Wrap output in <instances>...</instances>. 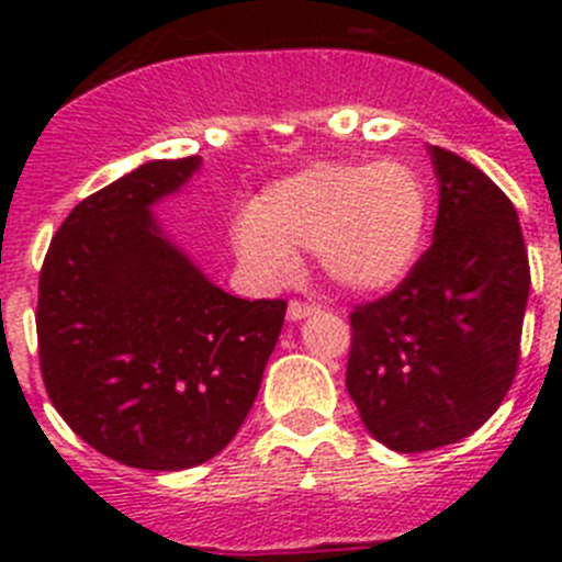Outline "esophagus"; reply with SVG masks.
Here are the masks:
<instances>
[{"label": "esophagus", "instance_id": "34e87169", "mask_svg": "<svg viewBox=\"0 0 562 562\" xmlns=\"http://www.w3.org/2000/svg\"><path fill=\"white\" fill-rule=\"evenodd\" d=\"M315 313L313 304H304V302H291L288 304V321L296 323V321H304V317H310Z\"/></svg>", "mask_w": 562, "mask_h": 562}]
</instances>
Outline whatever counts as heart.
Segmentation results:
<instances>
[{
  "instance_id": "obj_1",
  "label": "heart",
  "mask_w": 562,
  "mask_h": 562,
  "mask_svg": "<svg viewBox=\"0 0 562 562\" xmlns=\"http://www.w3.org/2000/svg\"><path fill=\"white\" fill-rule=\"evenodd\" d=\"M427 217V184L407 162H321L271 184L236 223L234 245L269 282L296 274V252H315L331 285L381 293L411 274Z\"/></svg>"
}]
</instances>
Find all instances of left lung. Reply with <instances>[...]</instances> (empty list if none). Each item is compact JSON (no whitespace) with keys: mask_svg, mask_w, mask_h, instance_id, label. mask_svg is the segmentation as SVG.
Returning <instances> with one entry per match:
<instances>
[{"mask_svg":"<svg viewBox=\"0 0 562 562\" xmlns=\"http://www.w3.org/2000/svg\"><path fill=\"white\" fill-rule=\"evenodd\" d=\"M432 247L389 296L356 307L348 394L367 432L418 454L473 435L519 361L530 266L514 203L440 146Z\"/></svg>","mask_w":562,"mask_h":562,"instance_id":"8db88e82","label":"left lung"}]
</instances>
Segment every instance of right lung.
Listing matches in <instances>:
<instances>
[{
	"label": "right lung",
	"mask_w": 562,
	"mask_h": 562,
	"mask_svg": "<svg viewBox=\"0 0 562 562\" xmlns=\"http://www.w3.org/2000/svg\"><path fill=\"white\" fill-rule=\"evenodd\" d=\"M201 157L149 160L78 203L40 271L37 342L59 416L140 470L217 457L245 424L285 302L231 296L162 228Z\"/></svg>",
	"instance_id": "add662e5"
}]
</instances>
